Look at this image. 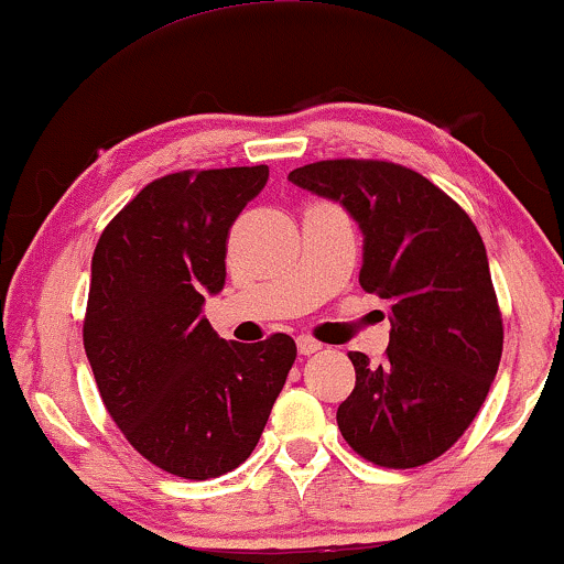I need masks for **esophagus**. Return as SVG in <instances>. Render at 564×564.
I'll use <instances>...</instances> for the list:
<instances>
[{"label": "esophagus", "instance_id": "esophagus-1", "mask_svg": "<svg viewBox=\"0 0 564 564\" xmlns=\"http://www.w3.org/2000/svg\"><path fill=\"white\" fill-rule=\"evenodd\" d=\"M321 347V341H315L313 336H296V349H300V355H313L318 352Z\"/></svg>", "mask_w": 564, "mask_h": 564}]
</instances>
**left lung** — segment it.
<instances>
[{
  "mask_svg": "<svg viewBox=\"0 0 564 564\" xmlns=\"http://www.w3.org/2000/svg\"><path fill=\"white\" fill-rule=\"evenodd\" d=\"M289 180L345 206L364 230L360 286L390 302L384 364L349 352L341 437L379 467L435 462L475 422L503 349L480 232L437 185L392 161H315Z\"/></svg>",
  "mask_w": 564,
  "mask_h": 564,
  "instance_id": "8db88e82",
  "label": "left lung"
}]
</instances>
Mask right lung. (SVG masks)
Wrapping results in <instances>:
<instances>
[{
    "label": "right lung",
    "mask_w": 564,
    "mask_h": 564,
    "mask_svg": "<svg viewBox=\"0 0 564 564\" xmlns=\"http://www.w3.org/2000/svg\"><path fill=\"white\" fill-rule=\"evenodd\" d=\"M270 170H187L153 180L102 230L93 254L84 349L108 413L170 475L209 480L260 443L296 345L219 339L200 315L225 286L236 217Z\"/></svg>",
    "instance_id": "1"
}]
</instances>
